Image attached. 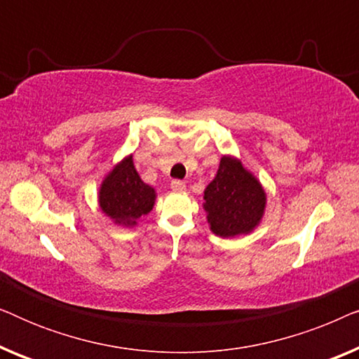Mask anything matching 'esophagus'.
<instances>
[{
    "label": "esophagus",
    "mask_w": 359,
    "mask_h": 359,
    "mask_svg": "<svg viewBox=\"0 0 359 359\" xmlns=\"http://www.w3.org/2000/svg\"><path fill=\"white\" fill-rule=\"evenodd\" d=\"M171 188H173V191H184L186 184H184V181L175 180V181H171Z\"/></svg>",
    "instance_id": "esophagus-1"
}]
</instances>
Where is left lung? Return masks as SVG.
Instances as JSON below:
<instances>
[{"instance_id": "left-lung-1", "label": "left lung", "mask_w": 359, "mask_h": 359, "mask_svg": "<svg viewBox=\"0 0 359 359\" xmlns=\"http://www.w3.org/2000/svg\"><path fill=\"white\" fill-rule=\"evenodd\" d=\"M203 208L212 233L232 238L253 232L266 209V193L252 171L235 156L220 158L215 178L204 189Z\"/></svg>"}]
</instances>
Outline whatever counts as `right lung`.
<instances>
[{
	"instance_id": "1",
	"label": "right lung",
	"mask_w": 359,
	"mask_h": 359,
	"mask_svg": "<svg viewBox=\"0 0 359 359\" xmlns=\"http://www.w3.org/2000/svg\"><path fill=\"white\" fill-rule=\"evenodd\" d=\"M155 199L156 191L142 181L132 155L122 158L106 175L97 193L102 214L122 227H135L142 215L154 209Z\"/></svg>"
}]
</instances>
